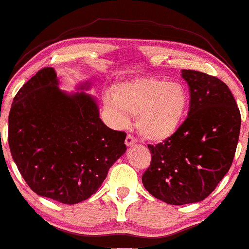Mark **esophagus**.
Returning a JSON list of instances; mask_svg holds the SVG:
<instances>
[{"label":"esophagus","mask_w":249,"mask_h":249,"mask_svg":"<svg viewBox=\"0 0 249 249\" xmlns=\"http://www.w3.org/2000/svg\"><path fill=\"white\" fill-rule=\"evenodd\" d=\"M136 142V138L132 136L131 134H128L127 137H125V145H127V146H131V145H134Z\"/></svg>","instance_id":"34e87169"}]
</instances>
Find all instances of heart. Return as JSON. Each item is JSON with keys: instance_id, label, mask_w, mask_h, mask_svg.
Masks as SVG:
<instances>
[{"instance_id": "obj_1", "label": "heart", "mask_w": 249, "mask_h": 249, "mask_svg": "<svg viewBox=\"0 0 249 249\" xmlns=\"http://www.w3.org/2000/svg\"><path fill=\"white\" fill-rule=\"evenodd\" d=\"M118 127H125L129 114H136V128L145 140L162 142L172 137L188 108V92L178 82L156 77H136L119 83L105 96Z\"/></svg>"}]
</instances>
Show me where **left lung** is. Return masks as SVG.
<instances>
[{"label": "left lung", "instance_id": "1", "mask_svg": "<svg viewBox=\"0 0 249 249\" xmlns=\"http://www.w3.org/2000/svg\"><path fill=\"white\" fill-rule=\"evenodd\" d=\"M189 85L188 117L172 137L147 145L151 163L144 188L169 205L201 201L230 169L240 132L241 117L234 97L216 76L183 70Z\"/></svg>", "mask_w": 249, "mask_h": 249}]
</instances>
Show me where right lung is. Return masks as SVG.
<instances>
[{
  "mask_svg": "<svg viewBox=\"0 0 249 249\" xmlns=\"http://www.w3.org/2000/svg\"><path fill=\"white\" fill-rule=\"evenodd\" d=\"M57 85L53 69L44 67L19 89L9 113L8 142L36 195L74 205L99 189L127 150V134L103 124L91 96L69 95Z\"/></svg>",
  "mask_w": 249,
  "mask_h": 249,
  "instance_id": "right-lung-1",
  "label": "right lung"
}]
</instances>
